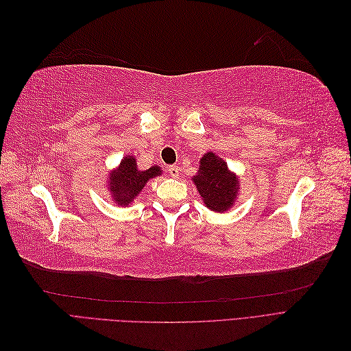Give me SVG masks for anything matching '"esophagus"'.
<instances>
[{
    "label": "esophagus",
    "instance_id": "obj_1",
    "mask_svg": "<svg viewBox=\"0 0 351 351\" xmlns=\"http://www.w3.org/2000/svg\"><path fill=\"white\" fill-rule=\"evenodd\" d=\"M168 173H169V176H171L173 178H177L178 176H180V168H178V165H171L168 168Z\"/></svg>",
    "mask_w": 351,
    "mask_h": 351
}]
</instances>
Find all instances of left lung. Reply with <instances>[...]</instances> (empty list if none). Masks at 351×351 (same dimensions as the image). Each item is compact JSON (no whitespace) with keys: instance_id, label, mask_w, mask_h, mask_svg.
I'll return each mask as SVG.
<instances>
[{"instance_id":"1","label":"left lung","mask_w":351,"mask_h":351,"mask_svg":"<svg viewBox=\"0 0 351 351\" xmlns=\"http://www.w3.org/2000/svg\"><path fill=\"white\" fill-rule=\"evenodd\" d=\"M206 208L226 212L234 205L239 193V177L231 173L224 159L206 152L199 161V171L192 178Z\"/></svg>"}]
</instances>
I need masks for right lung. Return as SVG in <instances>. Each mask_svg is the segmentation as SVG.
I'll return each instance as SVG.
<instances>
[{"mask_svg":"<svg viewBox=\"0 0 351 351\" xmlns=\"http://www.w3.org/2000/svg\"><path fill=\"white\" fill-rule=\"evenodd\" d=\"M161 174L162 169L158 165L141 171L137 168L136 158L133 155H125L120 165L108 176V190L117 205L127 206L132 204L136 196H139L142 189L151 178Z\"/></svg>","mask_w":351,"mask_h":351,"instance_id":"obj_1","label":"right lung"}]
</instances>
